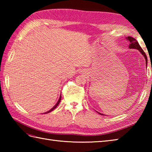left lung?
Wrapping results in <instances>:
<instances>
[{
  "mask_svg": "<svg viewBox=\"0 0 152 152\" xmlns=\"http://www.w3.org/2000/svg\"><path fill=\"white\" fill-rule=\"evenodd\" d=\"M126 39H127L130 42L129 43V48L130 49H136V50H138L141 53L142 55H143L144 58H145V60H146V66H147V63H148L147 56H146V53H144V51H143V50L142 49V48L140 47L139 44H138L137 40L136 39H134V38L131 37H127V38H126ZM98 113H99V114H101V115H104V114H101V113H99V112H98Z\"/></svg>",
  "mask_w": 152,
  "mask_h": 152,
  "instance_id": "1",
  "label": "left lung"
}]
</instances>
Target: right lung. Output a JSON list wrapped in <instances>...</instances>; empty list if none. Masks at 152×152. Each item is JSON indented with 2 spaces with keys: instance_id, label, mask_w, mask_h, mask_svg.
<instances>
[{
  "instance_id": "right-lung-1",
  "label": "right lung",
  "mask_w": 152,
  "mask_h": 152,
  "mask_svg": "<svg viewBox=\"0 0 152 152\" xmlns=\"http://www.w3.org/2000/svg\"><path fill=\"white\" fill-rule=\"evenodd\" d=\"M61 95H60V97H59V100H58V101H57V103H56V105H55V106H53V107L52 108H51V110H49V111H48V112H45V113H44V114H48V113H49V112H51V111H53V110H54L55 108H56L57 107V106L58 105H59V102H60V101H61Z\"/></svg>"
}]
</instances>
